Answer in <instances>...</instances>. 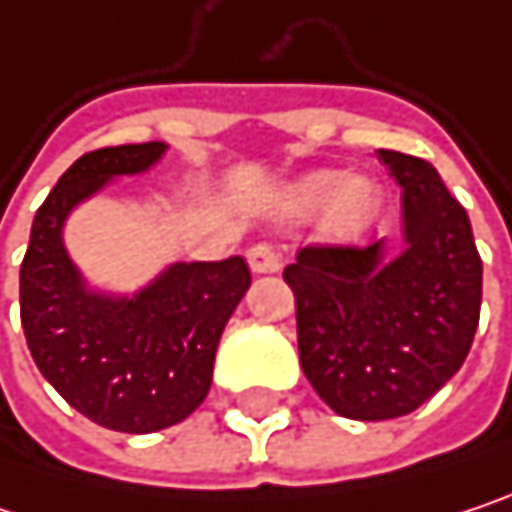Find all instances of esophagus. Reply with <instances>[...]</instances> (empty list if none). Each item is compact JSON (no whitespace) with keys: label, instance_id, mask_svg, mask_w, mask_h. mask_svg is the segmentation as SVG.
Listing matches in <instances>:
<instances>
[{"label":"esophagus","instance_id":"esophagus-1","mask_svg":"<svg viewBox=\"0 0 512 512\" xmlns=\"http://www.w3.org/2000/svg\"><path fill=\"white\" fill-rule=\"evenodd\" d=\"M249 266H252V272L257 275H266V272H278L281 269V255L272 249V246H266V243H257L249 249Z\"/></svg>","mask_w":512,"mask_h":512}]
</instances>
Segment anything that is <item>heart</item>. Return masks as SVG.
Returning <instances> with one entry per match:
<instances>
[{
  "instance_id": "obj_1",
  "label": "heart",
  "mask_w": 512,
  "mask_h": 512,
  "mask_svg": "<svg viewBox=\"0 0 512 512\" xmlns=\"http://www.w3.org/2000/svg\"><path fill=\"white\" fill-rule=\"evenodd\" d=\"M284 207L296 219H314L323 213L326 234L353 240L376 216L379 189L367 177H350L338 168H317L284 189Z\"/></svg>"
}]
</instances>
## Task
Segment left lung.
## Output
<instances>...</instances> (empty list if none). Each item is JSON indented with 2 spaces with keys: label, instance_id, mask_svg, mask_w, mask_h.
Here are the masks:
<instances>
[{
  "label": "left lung",
  "instance_id": "left-lung-1",
  "mask_svg": "<svg viewBox=\"0 0 512 512\" xmlns=\"http://www.w3.org/2000/svg\"><path fill=\"white\" fill-rule=\"evenodd\" d=\"M379 162L403 189L400 243L308 246L284 269L299 364L353 421H388L427 403L468 356L483 293L468 213L439 171L397 151H379Z\"/></svg>",
  "mask_w": 512,
  "mask_h": 512
}]
</instances>
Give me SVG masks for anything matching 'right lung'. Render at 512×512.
<instances>
[{
	"mask_svg": "<svg viewBox=\"0 0 512 512\" xmlns=\"http://www.w3.org/2000/svg\"><path fill=\"white\" fill-rule=\"evenodd\" d=\"M165 142L79 156L41 204L20 266V320L44 379L85 418L156 433L189 418L213 382L216 347L252 284L249 263H171L133 296L88 287L64 249L67 216L112 177L142 174Z\"/></svg>",
	"mask_w": 512,
	"mask_h": 512,
	"instance_id": "add662e5",
	"label": "right lung"
}]
</instances>
